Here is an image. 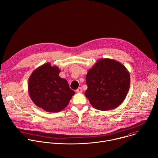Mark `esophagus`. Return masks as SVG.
<instances>
[{"label": "esophagus", "instance_id": "1", "mask_svg": "<svg viewBox=\"0 0 158 158\" xmlns=\"http://www.w3.org/2000/svg\"><path fill=\"white\" fill-rule=\"evenodd\" d=\"M76 92L78 93H81L82 92V89L81 87H79L77 90H76Z\"/></svg>", "mask_w": 158, "mask_h": 158}]
</instances>
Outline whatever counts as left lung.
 <instances>
[{"label":"left lung","instance_id":"1","mask_svg":"<svg viewBox=\"0 0 158 158\" xmlns=\"http://www.w3.org/2000/svg\"><path fill=\"white\" fill-rule=\"evenodd\" d=\"M85 97L96 109L108 110L124 101L130 87V75L126 67L112 59H99L85 77Z\"/></svg>","mask_w":158,"mask_h":158}]
</instances>
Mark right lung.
Returning <instances> with one entry per match:
<instances>
[{
	"mask_svg": "<svg viewBox=\"0 0 158 158\" xmlns=\"http://www.w3.org/2000/svg\"><path fill=\"white\" fill-rule=\"evenodd\" d=\"M60 70L50 62L35 69L28 81L31 99L39 107L50 112H58L68 105L75 92L65 79L59 74Z\"/></svg>",
	"mask_w": 158,
	"mask_h": 158,
	"instance_id": "right-lung-1",
	"label": "right lung"
}]
</instances>
